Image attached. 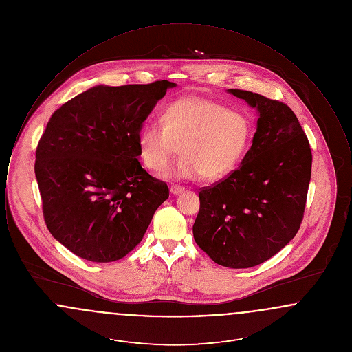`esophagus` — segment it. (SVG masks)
Segmentation results:
<instances>
[{
    "label": "esophagus",
    "mask_w": 352,
    "mask_h": 352,
    "mask_svg": "<svg viewBox=\"0 0 352 352\" xmlns=\"http://www.w3.org/2000/svg\"><path fill=\"white\" fill-rule=\"evenodd\" d=\"M184 191V187L182 186H178V184H173L171 187H170V192L173 194V195H178L179 192H182Z\"/></svg>",
    "instance_id": "1"
}]
</instances>
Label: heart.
Returning <instances> with one entry per match:
<instances>
[{"instance_id": "heart-1", "label": "heart", "mask_w": 352, "mask_h": 352, "mask_svg": "<svg viewBox=\"0 0 352 352\" xmlns=\"http://www.w3.org/2000/svg\"><path fill=\"white\" fill-rule=\"evenodd\" d=\"M253 122L237 109L201 96L170 102L162 121L146 120L138 133V153L145 166L161 171L179 151L184 153L165 173L166 178L195 181L204 175L217 181L230 175L251 148Z\"/></svg>"}]
</instances>
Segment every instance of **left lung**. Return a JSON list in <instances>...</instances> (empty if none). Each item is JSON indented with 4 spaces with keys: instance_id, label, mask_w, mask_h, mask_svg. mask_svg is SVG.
<instances>
[{
    "instance_id": "left-lung-1",
    "label": "left lung",
    "mask_w": 352,
    "mask_h": 352,
    "mask_svg": "<svg viewBox=\"0 0 352 352\" xmlns=\"http://www.w3.org/2000/svg\"><path fill=\"white\" fill-rule=\"evenodd\" d=\"M228 92L257 109V129L240 166L201 187L192 234L219 265L251 268L298 232L313 155L298 118L285 102L243 89Z\"/></svg>"
}]
</instances>
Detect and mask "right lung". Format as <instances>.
Instances as JSON below:
<instances>
[{"instance_id":"right-lung-1","label":"right lung","mask_w":352,"mask_h":352,"mask_svg":"<svg viewBox=\"0 0 352 352\" xmlns=\"http://www.w3.org/2000/svg\"><path fill=\"white\" fill-rule=\"evenodd\" d=\"M177 84L96 85L51 116L35 151V177L50 234L94 263L122 258L142 240L168 184L138 162V133Z\"/></svg>"}]
</instances>
